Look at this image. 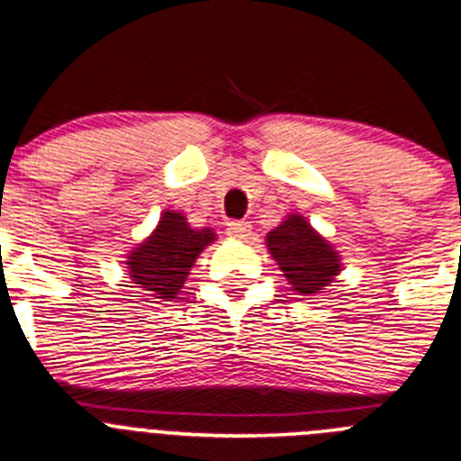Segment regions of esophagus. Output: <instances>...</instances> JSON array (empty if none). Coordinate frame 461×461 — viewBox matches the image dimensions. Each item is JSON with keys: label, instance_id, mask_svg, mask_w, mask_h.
I'll list each match as a JSON object with an SVG mask.
<instances>
[{"label": "esophagus", "instance_id": "obj_1", "mask_svg": "<svg viewBox=\"0 0 461 461\" xmlns=\"http://www.w3.org/2000/svg\"><path fill=\"white\" fill-rule=\"evenodd\" d=\"M226 235L235 240H247L251 235V223L249 221H228L226 223Z\"/></svg>", "mask_w": 461, "mask_h": 461}]
</instances>
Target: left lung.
<instances>
[{"label": "left lung", "instance_id": "obj_1", "mask_svg": "<svg viewBox=\"0 0 461 461\" xmlns=\"http://www.w3.org/2000/svg\"><path fill=\"white\" fill-rule=\"evenodd\" d=\"M267 247L299 294H317L339 271V256L301 214H289L267 235Z\"/></svg>", "mask_w": 461, "mask_h": 461}]
</instances>
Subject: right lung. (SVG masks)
<instances>
[{
  "label": "right lung",
  "instance_id": "obj_1",
  "mask_svg": "<svg viewBox=\"0 0 461 461\" xmlns=\"http://www.w3.org/2000/svg\"><path fill=\"white\" fill-rule=\"evenodd\" d=\"M214 240L210 228H190L181 212H165L151 238L129 258V276L156 299H174L199 253Z\"/></svg>",
  "mask_w": 461,
  "mask_h": 461
}]
</instances>
